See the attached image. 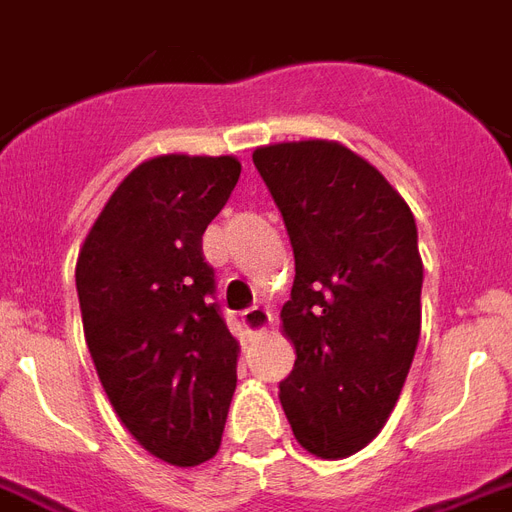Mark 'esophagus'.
<instances>
[{
	"label": "esophagus",
	"mask_w": 512,
	"mask_h": 512,
	"mask_svg": "<svg viewBox=\"0 0 512 512\" xmlns=\"http://www.w3.org/2000/svg\"><path fill=\"white\" fill-rule=\"evenodd\" d=\"M241 322H244V327H247L249 335H257L263 333V330H268L271 327V311L263 306H252L247 308L244 314H241Z\"/></svg>",
	"instance_id": "esophagus-1"
}]
</instances>
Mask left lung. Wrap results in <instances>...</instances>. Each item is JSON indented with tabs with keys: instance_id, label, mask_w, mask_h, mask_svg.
<instances>
[{
	"instance_id": "8db88e82",
	"label": "left lung",
	"mask_w": 512,
	"mask_h": 512,
	"mask_svg": "<svg viewBox=\"0 0 512 512\" xmlns=\"http://www.w3.org/2000/svg\"><path fill=\"white\" fill-rule=\"evenodd\" d=\"M252 161L295 255L282 308L295 368L279 400L308 454L343 459L381 432L416 354V220L384 174L341 142L265 144Z\"/></svg>"
}]
</instances>
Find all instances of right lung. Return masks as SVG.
<instances>
[{
    "mask_svg": "<svg viewBox=\"0 0 512 512\" xmlns=\"http://www.w3.org/2000/svg\"><path fill=\"white\" fill-rule=\"evenodd\" d=\"M233 155H158L109 195L74 282L85 343L117 419L177 467L217 454L239 341L214 303L201 236L239 182Z\"/></svg>",
    "mask_w": 512,
    "mask_h": 512,
    "instance_id": "add662e5",
    "label": "right lung"
}]
</instances>
